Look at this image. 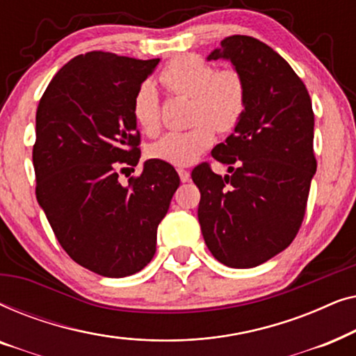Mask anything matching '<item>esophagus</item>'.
Instances as JSON below:
<instances>
[{
	"label": "esophagus",
	"instance_id": "1",
	"mask_svg": "<svg viewBox=\"0 0 356 356\" xmlns=\"http://www.w3.org/2000/svg\"><path fill=\"white\" fill-rule=\"evenodd\" d=\"M178 175H179V179H181L183 183H188L189 179H191V173L188 172V170H183V168H178Z\"/></svg>",
	"mask_w": 356,
	"mask_h": 356
}]
</instances>
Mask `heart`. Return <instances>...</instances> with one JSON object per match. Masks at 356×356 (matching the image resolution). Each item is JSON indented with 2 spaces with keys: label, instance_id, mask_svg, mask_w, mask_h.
I'll use <instances>...</instances> for the list:
<instances>
[{
  "label": "heart",
  "instance_id": "b5f03b06",
  "mask_svg": "<svg viewBox=\"0 0 356 356\" xmlns=\"http://www.w3.org/2000/svg\"><path fill=\"white\" fill-rule=\"evenodd\" d=\"M160 81L170 92L193 99L191 123L186 131H173L150 145V159L188 167L211 149L218 133L228 134L240 124L246 110V82L233 67L216 71L211 63L197 55H181L163 67ZM133 116L145 134L160 129V102L150 81L140 82L133 97Z\"/></svg>",
  "mask_w": 356,
  "mask_h": 356
}]
</instances>
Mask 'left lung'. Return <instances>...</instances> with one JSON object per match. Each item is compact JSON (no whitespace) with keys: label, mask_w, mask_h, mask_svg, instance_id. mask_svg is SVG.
<instances>
[{"label":"left lung","mask_w":356,"mask_h":356,"mask_svg":"<svg viewBox=\"0 0 356 356\" xmlns=\"http://www.w3.org/2000/svg\"><path fill=\"white\" fill-rule=\"evenodd\" d=\"M207 60H230L246 82V110L212 157L230 175L201 163L191 178L201 191L197 218L212 256L235 269L269 261L303 223L316 162L314 113L308 89L264 42L223 38Z\"/></svg>","instance_id":"1"}]
</instances>
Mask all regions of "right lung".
<instances>
[{
    "label": "right lung",
    "mask_w": 356,
    "mask_h": 356,
    "mask_svg": "<svg viewBox=\"0 0 356 356\" xmlns=\"http://www.w3.org/2000/svg\"><path fill=\"white\" fill-rule=\"evenodd\" d=\"M155 60L89 51L66 63L43 92L32 150L35 194L56 240L104 277L133 275L152 261L157 227L179 186L172 165L140 157L133 97Z\"/></svg>",
    "instance_id": "add662e5"
}]
</instances>
